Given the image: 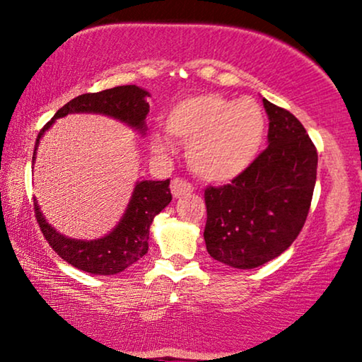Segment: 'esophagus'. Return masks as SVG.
Instances as JSON below:
<instances>
[{"label":"esophagus","mask_w":362,"mask_h":362,"mask_svg":"<svg viewBox=\"0 0 362 362\" xmlns=\"http://www.w3.org/2000/svg\"><path fill=\"white\" fill-rule=\"evenodd\" d=\"M192 191L194 187L187 181L181 180V177H175V180L171 181V194L175 199L185 196V194H191Z\"/></svg>","instance_id":"1"}]
</instances>
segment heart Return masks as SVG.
I'll return each mask as SVG.
<instances>
[{
    "mask_svg": "<svg viewBox=\"0 0 362 362\" xmlns=\"http://www.w3.org/2000/svg\"><path fill=\"white\" fill-rule=\"evenodd\" d=\"M163 127L168 137L187 144V163L199 177L227 182L248 170L259 155L266 116L255 99L233 101L206 93L176 103L165 114ZM150 148L165 153L170 142L160 134H151Z\"/></svg>",
    "mask_w": 362,
    "mask_h": 362,
    "instance_id": "1",
    "label": "heart"
}]
</instances>
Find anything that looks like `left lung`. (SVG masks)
I'll return each instance as SVG.
<instances>
[{
	"label": "left lung",
	"mask_w": 362,
	"mask_h": 362,
	"mask_svg": "<svg viewBox=\"0 0 362 362\" xmlns=\"http://www.w3.org/2000/svg\"><path fill=\"white\" fill-rule=\"evenodd\" d=\"M268 148L230 185L207 187L204 240L209 255L237 269L274 259L300 233L310 209L318 155L307 130L263 98Z\"/></svg>",
	"instance_id": "8db88e82"
}]
</instances>
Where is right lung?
<instances>
[{"mask_svg":"<svg viewBox=\"0 0 362 362\" xmlns=\"http://www.w3.org/2000/svg\"><path fill=\"white\" fill-rule=\"evenodd\" d=\"M150 93L135 85L116 86L99 93L81 94L60 107L50 122L44 125L35 140L33 163L35 161L42 135L49 130L57 119L68 114H103L127 124L139 134L146 132V114L150 111L146 98ZM171 202L170 180L166 181H137L116 227L107 235L96 240H78L65 237L47 222L40 211L37 199H34L35 217L42 233L55 253L68 264L90 272V274L111 276L129 268L148 251L150 225L155 216Z\"/></svg>","mask_w":362,"mask_h":362,"instance_id":"obj_1","label":"right lung"}]
</instances>
